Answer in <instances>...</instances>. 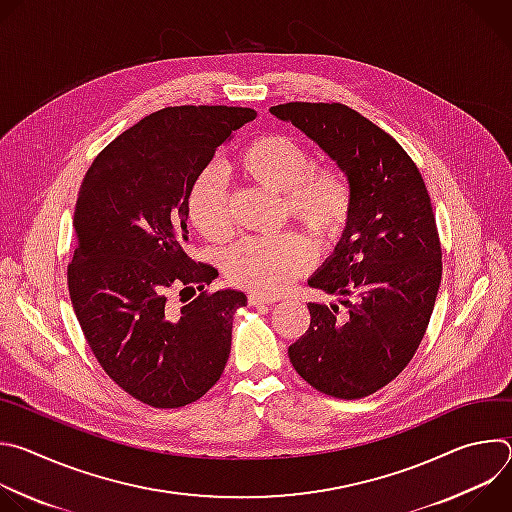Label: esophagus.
Listing matches in <instances>:
<instances>
[{
	"instance_id": "esophagus-1",
	"label": "esophagus",
	"mask_w": 512,
	"mask_h": 512,
	"mask_svg": "<svg viewBox=\"0 0 512 512\" xmlns=\"http://www.w3.org/2000/svg\"><path fill=\"white\" fill-rule=\"evenodd\" d=\"M273 302H275L273 298H265V296H259V294H251V296H249V306H253V308L269 306V304H273Z\"/></svg>"
}]
</instances>
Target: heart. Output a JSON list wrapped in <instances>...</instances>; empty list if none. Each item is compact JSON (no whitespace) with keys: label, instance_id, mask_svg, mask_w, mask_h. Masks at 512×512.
<instances>
[{"label":"heart","instance_id":"1","mask_svg":"<svg viewBox=\"0 0 512 512\" xmlns=\"http://www.w3.org/2000/svg\"><path fill=\"white\" fill-rule=\"evenodd\" d=\"M237 166L251 180L283 194L287 214L318 241L326 243L342 235L352 210L350 182L334 166H314L312 152L296 137L261 135L245 145ZM188 218L212 243H223L233 235L227 186L216 170L196 178L188 196ZM312 261V245L298 233L245 239L229 253L227 275L257 294L275 296L306 273Z\"/></svg>","mask_w":512,"mask_h":512}]
</instances>
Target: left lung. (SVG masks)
I'll return each mask as SVG.
<instances>
[{
    "instance_id": "obj_1",
    "label": "left lung",
    "mask_w": 512,
    "mask_h": 512,
    "mask_svg": "<svg viewBox=\"0 0 512 512\" xmlns=\"http://www.w3.org/2000/svg\"><path fill=\"white\" fill-rule=\"evenodd\" d=\"M269 111L316 141L352 188L342 237L308 279L346 312L310 302V328L287 348L289 360L320 393L367 397L407 367L440 289L442 245L425 182L389 133L342 103Z\"/></svg>"
}]
</instances>
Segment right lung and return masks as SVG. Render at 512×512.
Listing matches in <instances>:
<instances>
[{"mask_svg":"<svg viewBox=\"0 0 512 512\" xmlns=\"http://www.w3.org/2000/svg\"><path fill=\"white\" fill-rule=\"evenodd\" d=\"M253 119L247 107L160 109L115 137L83 180L70 302L103 371L141 403L184 407L225 371L247 296L204 291L218 271L188 253V196L218 145ZM194 286L201 296L178 307L171 296Z\"/></svg>","mask_w":512,"mask_h":512,"instance_id":"obj_1","label":"right lung"}]
</instances>
